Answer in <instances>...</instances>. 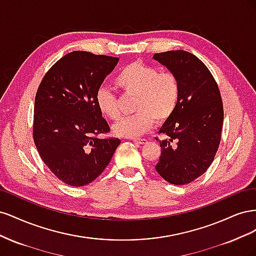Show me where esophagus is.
<instances>
[{"instance_id":"34e87169","label":"esophagus","mask_w":256,"mask_h":256,"mask_svg":"<svg viewBox=\"0 0 256 256\" xmlns=\"http://www.w3.org/2000/svg\"><path fill=\"white\" fill-rule=\"evenodd\" d=\"M134 142L136 143V144H147V140L146 138H134Z\"/></svg>"}]
</instances>
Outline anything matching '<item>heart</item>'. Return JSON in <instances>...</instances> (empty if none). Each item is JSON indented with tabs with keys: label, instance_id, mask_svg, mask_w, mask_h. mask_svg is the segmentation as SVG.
Masks as SVG:
<instances>
[{
	"label": "heart",
	"instance_id": "heart-1",
	"mask_svg": "<svg viewBox=\"0 0 256 256\" xmlns=\"http://www.w3.org/2000/svg\"><path fill=\"white\" fill-rule=\"evenodd\" d=\"M115 84L128 95H136V114L115 124L113 131L124 138H140L154 127L156 120L166 122L172 118L180 99V83L172 72H160L157 68L142 62H134L122 68L114 79ZM99 112L109 120H118V99L106 86L95 95Z\"/></svg>",
	"mask_w": 256,
	"mask_h": 256
}]
</instances>
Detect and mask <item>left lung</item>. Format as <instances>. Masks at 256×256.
Listing matches in <instances>:
<instances>
[{"label":"left lung","instance_id":"8db88e82","mask_svg":"<svg viewBox=\"0 0 256 256\" xmlns=\"http://www.w3.org/2000/svg\"><path fill=\"white\" fill-rule=\"evenodd\" d=\"M152 58L180 83L177 109L159 130L164 138L154 168L168 182L186 184L207 171L218 150L224 115L220 90L205 64L190 52L154 53Z\"/></svg>","mask_w":256,"mask_h":256}]
</instances>
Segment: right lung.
<instances>
[{
    "label": "right lung",
    "mask_w": 256,
    "mask_h": 256,
    "mask_svg": "<svg viewBox=\"0 0 256 256\" xmlns=\"http://www.w3.org/2000/svg\"><path fill=\"white\" fill-rule=\"evenodd\" d=\"M120 58L74 51L58 60L37 90L33 136L40 156L60 180L85 186L104 172L120 138H102L110 127L95 102L97 90Z\"/></svg>",
    "instance_id": "right-lung-1"
}]
</instances>
